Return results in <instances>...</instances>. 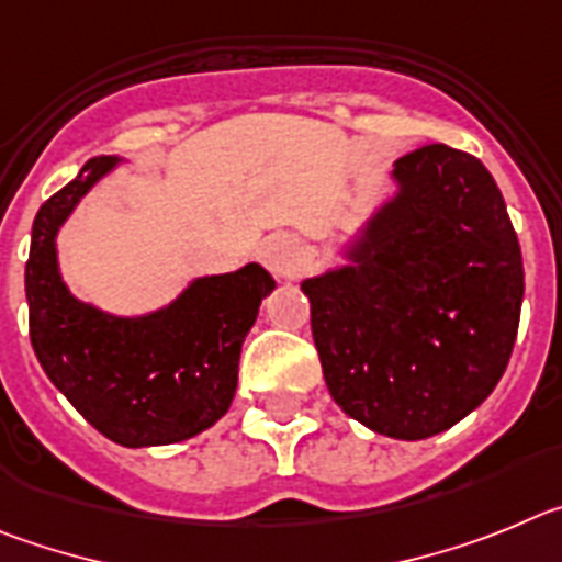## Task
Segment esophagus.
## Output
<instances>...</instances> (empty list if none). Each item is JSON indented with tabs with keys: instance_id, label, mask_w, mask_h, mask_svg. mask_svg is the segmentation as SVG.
Returning <instances> with one entry per match:
<instances>
[{
	"instance_id": "obj_1",
	"label": "esophagus",
	"mask_w": 562,
	"mask_h": 562,
	"mask_svg": "<svg viewBox=\"0 0 562 562\" xmlns=\"http://www.w3.org/2000/svg\"><path fill=\"white\" fill-rule=\"evenodd\" d=\"M302 257V244L291 235H271L266 244L260 246V262L271 274L285 277L296 269V262Z\"/></svg>"
}]
</instances>
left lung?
Instances as JSON below:
<instances>
[{
  "label": "left lung",
  "instance_id": "obj_1",
  "mask_svg": "<svg viewBox=\"0 0 562 562\" xmlns=\"http://www.w3.org/2000/svg\"><path fill=\"white\" fill-rule=\"evenodd\" d=\"M401 190L350 246L352 266L302 282L333 401L375 434L426 439L468 417L507 369L524 260L476 156L423 145Z\"/></svg>",
  "mask_w": 562,
  "mask_h": 562
}]
</instances>
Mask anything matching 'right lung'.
I'll list each match as a JSON object with an SVG mask.
<instances>
[{
	"label": "right lung",
	"instance_id": "right-lung-1",
	"mask_svg": "<svg viewBox=\"0 0 562 562\" xmlns=\"http://www.w3.org/2000/svg\"><path fill=\"white\" fill-rule=\"evenodd\" d=\"M114 165V156L89 159L35 215L24 269L30 344L55 389L111 442H181L229 408L240 347L274 280L249 262L235 274L201 277L173 305L143 318L109 316L75 300L60 282L55 235Z\"/></svg>",
	"mask_w": 562,
	"mask_h": 562
}]
</instances>
